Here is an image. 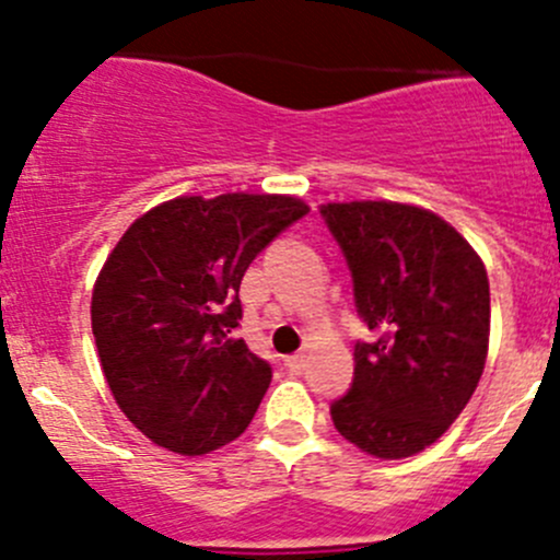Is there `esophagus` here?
<instances>
[{
  "label": "esophagus",
  "mask_w": 560,
  "mask_h": 560,
  "mask_svg": "<svg viewBox=\"0 0 560 560\" xmlns=\"http://www.w3.org/2000/svg\"><path fill=\"white\" fill-rule=\"evenodd\" d=\"M284 365L290 374H303V371H306V358H303V354H290V358L284 360Z\"/></svg>",
  "instance_id": "1"
}]
</instances>
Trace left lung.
I'll return each instance as SVG.
<instances>
[{
    "instance_id": "left-lung-1",
    "label": "left lung",
    "mask_w": 560,
    "mask_h": 560,
    "mask_svg": "<svg viewBox=\"0 0 560 560\" xmlns=\"http://www.w3.org/2000/svg\"><path fill=\"white\" fill-rule=\"evenodd\" d=\"M374 330L354 347V382L330 406L336 431L382 460L422 453L471 400L490 341L482 257L428 208L393 200L319 208Z\"/></svg>"
}]
</instances>
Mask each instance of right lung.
Instances as JSON below:
<instances>
[{"instance_id":"right-lung-1","label":"right lung","mask_w":560,"mask_h":560,"mask_svg":"<svg viewBox=\"0 0 560 560\" xmlns=\"http://www.w3.org/2000/svg\"><path fill=\"white\" fill-rule=\"evenodd\" d=\"M308 206L292 195H184L135 219L92 292V332L118 409L156 447L208 455L252 422L270 365L230 338L252 259Z\"/></svg>"}]
</instances>
